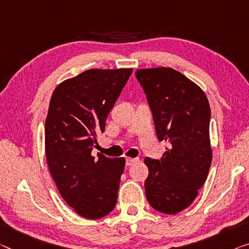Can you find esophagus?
<instances>
[{"mask_svg":"<svg viewBox=\"0 0 249 249\" xmlns=\"http://www.w3.org/2000/svg\"><path fill=\"white\" fill-rule=\"evenodd\" d=\"M138 161H139V159L138 158H125V164H127V166H131V164L136 163Z\"/></svg>","mask_w":249,"mask_h":249,"instance_id":"34e87169","label":"esophagus"}]
</instances>
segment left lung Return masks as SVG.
I'll return each instance as SVG.
<instances>
[{"instance_id": "left-lung-1", "label": "left lung", "mask_w": 249, "mask_h": 249, "mask_svg": "<svg viewBox=\"0 0 249 249\" xmlns=\"http://www.w3.org/2000/svg\"><path fill=\"white\" fill-rule=\"evenodd\" d=\"M136 78L147 97L157 137L170 143L160 159H144L146 197L154 209L175 215L189 207L209 173V102L199 87L171 68L140 69Z\"/></svg>"}]
</instances>
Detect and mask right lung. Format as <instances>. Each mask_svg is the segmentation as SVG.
<instances>
[{
  "label": "right lung",
  "instance_id": "add662e5",
  "mask_svg": "<svg viewBox=\"0 0 249 249\" xmlns=\"http://www.w3.org/2000/svg\"><path fill=\"white\" fill-rule=\"evenodd\" d=\"M132 69H90L55 88L45 120V155L59 193L76 213L99 219L117 204L124 158L91 156L97 135Z\"/></svg>",
  "mask_w": 249,
  "mask_h": 249
}]
</instances>
